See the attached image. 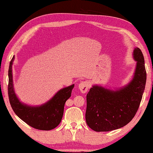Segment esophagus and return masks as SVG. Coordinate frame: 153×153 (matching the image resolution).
<instances>
[{"instance_id":"obj_1","label":"esophagus","mask_w":153,"mask_h":153,"mask_svg":"<svg viewBox=\"0 0 153 153\" xmlns=\"http://www.w3.org/2000/svg\"><path fill=\"white\" fill-rule=\"evenodd\" d=\"M89 87L90 84L87 81H85V82H82L78 85L79 89L81 91V93H85L87 91V90L89 89Z\"/></svg>"}]
</instances>
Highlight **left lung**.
<instances>
[{"label":"left lung","instance_id":"obj_1","mask_svg":"<svg viewBox=\"0 0 153 153\" xmlns=\"http://www.w3.org/2000/svg\"><path fill=\"white\" fill-rule=\"evenodd\" d=\"M137 62L133 79L126 86L116 91L93 85L87 95L85 120L95 131H109L121 128L131 122L140 105L147 73L140 48H135Z\"/></svg>","mask_w":153,"mask_h":153}]
</instances>
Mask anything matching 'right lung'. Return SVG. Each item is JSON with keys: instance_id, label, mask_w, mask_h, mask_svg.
I'll use <instances>...</instances> for the list:
<instances>
[{"instance_id": "obj_1", "label": "right lung", "mask_w": 153, "mask_h": 153, "mask_svg": "<svg viewBox=\"0 0 153 153\" xmlns=\"http://www.w3.org/2000/svg\"><path fill=\"white\" fill-rule=\"evenodd\" d=\"M13 56L8 70V97L12 108L23 121L35 129L39 130H51L60 123L64 114V105L71 97L74 84L58 91L53 98L44 105L31 106L22 103L16 97L13 87L12 65Z\"/></svg>"}]
</instances>
